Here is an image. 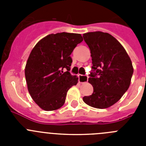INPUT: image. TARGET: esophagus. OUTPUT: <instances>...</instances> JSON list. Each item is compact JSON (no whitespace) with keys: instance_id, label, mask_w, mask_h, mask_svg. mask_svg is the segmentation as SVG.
<instances>
[{"instance_id":"obj_1","label":"esophagus","mask_w":146,"mask_h":146,"mask_svg":"<svg viewBox=\"0 0 146 146\" xmlns=\"http://www.w3.org/2000/svg\"><path fill=\"white\" fill-rule=\"evenodd\" d=\"M88 80V77L86 75H82V74H79V82L81 83L83 82H86Z\"/></svg>"}]
</instances>
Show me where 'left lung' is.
<instances>
[{
    "label": "left lung",
    "mask_w": 146,
    "mask_h": 146,
    "mask_svg": "<svg viewBox=\"0 0 146 146\" xmlns=\"http://www.w3.org/2000/svg\"><path fill=\"white\" fill-rule=\"evenodd\" d=\"M83 38L91 50L94 72L88 78L94 92L82 99L92 108H110L129 87L134 72L131 60L121 43L110 33L89 32L83 34Z\"/></svg>",
    "instance_id": "obj_1"
}]
</instances>
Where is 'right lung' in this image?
<instances>
[{"label":"right lung","mask_w":146,"mask_h":146,"mask_svg":"<svg viewBox=\"0 0 146 146\" xmlns=\"http://www.w3.org/2000/svg\"><path fill=\"white\" fill-rule=\"evenodd\" d=\"M82 40L80 33H52L31 50L25 65V80L30 95L44 110L61 108L67 91L77 85L78 77L69 72L72 63L70 55ZM64 68L67 69L65 72L62 71Z\"/></svg>","instance_id":"right-lung-1"}]
</instances>
